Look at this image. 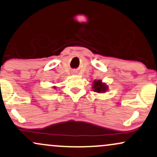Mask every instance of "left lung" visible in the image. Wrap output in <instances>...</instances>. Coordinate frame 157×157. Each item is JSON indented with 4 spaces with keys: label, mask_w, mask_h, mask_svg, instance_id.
Instances as JSON below:
<instances>
[{
    "label": "left lung",
    "mask_w": 157,
    "mask_h": 157,
    "mask_svg": "<svg viewBox=\"0 0 157 157\" xmlns=\"http://www.w3.org/2000/svg\"><path fill=\"white\" fill-rule=\"evenodd\" d=\"M92 89L95 93H105L108 91L109 86L106 83L103 82L102 80H94L92 84Z\"/></svg>",
    "instance_id": "obj_1"
}]
</instances>
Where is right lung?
<instances>
[{
    "instance_id": "add662e5",
    "label": "right lung",
    "mask_w": 157,
    "mask_h": 157,
    "mask_svg": "<svg viewBox=\"0 0 157 157\" xmlns=\"http://www.w3.org/2000/svg\"><path fill=\"white\" fill-rule=\"evenodd\" d=\"M52 88H53V89H56V86H52Z\"/></svg>"
}]
</instances>
